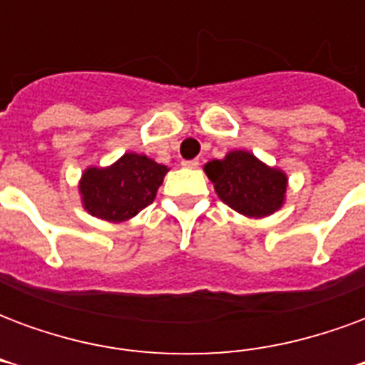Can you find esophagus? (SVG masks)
I'll use <instances>...</instances> for the list:
<instances>
[{
  "label": "esophagus",
  "mask_w": 365,
  "mask_h": 365,
  "mask_svg": "<svg viewBox=\"0 0 365 365\" xmlns=\"http://www.w3.org/2000/svg\"><path fill=\"white\" fill-rule=\"evenodd\" d=\"M183 168H199V160L193 158V160H183L182 162Z\"/></svg>",
  "instance_id": "obj_1"
}]
</instances>
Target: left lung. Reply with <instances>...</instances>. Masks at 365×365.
I'll use <instances>...</instances> for the list:
<instances>
[{
	"mask_svg": "<svg viewBox=\"0 0 365 365\" xmlns=\"http://www.w3.org/2000/svg\"><path fill=\"white\" fill-rule=\"evenodd\" d=\"M205 172L219 197L238 213L266 217L282 207L287 178L262 164L250 152H230L225 160L209 162Z\"/></svg>",
	"mask_w": 365,
	"mask_h": 365,
	"instance_id": "obj_1",
	"label": "left lung"
}]
</instances>
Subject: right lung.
Returning a JSON list of instances; mask_svg holds the SVG:
<instances>
[{"label":"right lung","instance_id":"right-lung-1","mask_svg":"<svg viewBox=\"0 0 365 365\" xmlns=\"http://www.w3.org/2000/svg\"><path fill=\"white\" fill-rule=\"evenodd\" d=\"M168 168L154 160L128 152L113 166L90 168L82 178L83 205L93 217L105 221H125L135 217L156 197Z\"/></svg>","mask_w":365,"mask_h":365}]
</instances>
